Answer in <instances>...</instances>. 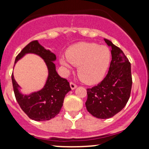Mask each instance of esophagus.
I'll list each match as a JSON object with an SVG mask.
<instances>
[{
    "label": "esophagus",
    "instance_id": "obj_1",
    "mask_svg": "<svg viewBox=\"0 0 149 149\" xmlns=\"http://www.w3.org/2000/svg\"><path fill=\"white\" fill-rule=\"evenodd\" d=\"M70 86H71V88L72 89V90H74V89H76L77 88V85L75 84L73 82H71V83H70Z\"/></svg>",
    "mask_w": 149,
    "mask_h": 149
}]
</instances>
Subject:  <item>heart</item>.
I'll use <instances>...</instances> for the list:
<instances>
[{
    "label": "heart",
    "instance_id": "b5f03b06",
    "mask_svg": "<svg viewBox=\"0 0 149 149\" xmlns=\"http://www.w3.org/2000/svg\"><path fill=\"white\" fill-rule=\"evenodd\" d=\"M66 59L60 63L67 69L70 64L78 66V75L82 81L88 84L100 82L105 76L111 61V52L105 46L96 43L79 42L71 46L66 53Z\"/></svg>",
    "mask_w": 149,
    "mask_h": 149
}]
</instances>
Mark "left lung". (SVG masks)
<instances>
[{"label":"left lung","mask_w":149,"mask_h":149,"mask_svg":"<svg viewBox=\"0 0 149 149\" xmlns=\"http://www.w3.org/2000/svg\"><path fill=\"white\" fill-rule=\"evenodd\" d=\"M104 40L111 47L109 72L98 85L87 89L85 102L88 111L101 119L113 117L125 107L132 85L130 62L118 47L107 39Z\"/></svg>","instance_id":"8db88e82"}]
</instances>
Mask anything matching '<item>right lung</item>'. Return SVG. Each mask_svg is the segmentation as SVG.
<instances>
[{
  "label": "right lung",
  "mask_w": 149,
  "mask_h": 149,
  "mask_svg": "<svg viewBox=\"0 0 149 149\" xmlns=\"http://www.w3.org/2000/svg\"><path fill=\"white\" fill-rule=\"evenodd\" d=\"M27 53L39 55L45 61L48 69V77L44 88L31 95H22L19 85L12 73V82L15 98L19 105L29 118L36 121H45L53 118L59 113L63 106L64 97L71 90L69 83L61 78L56 71V55L39 44L38 40L31 41L24 47L15 59V64Z\"/></svg>",
  "instance_id": "add662e5"
}]
</instances>
